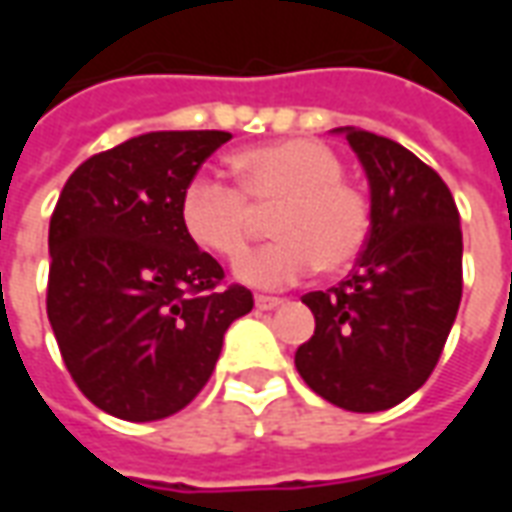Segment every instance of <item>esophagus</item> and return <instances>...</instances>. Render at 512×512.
Wrapping results in <instances>:
<instances>
[{
    "label": "esophagus",
    "mask_w": 512,
    "mask_h": 512,
    "mask_svg": "<svg viewBox=\"0 0 512 512\" xmlns=\"http://www.w3.org/2000/svg\"><path fill=\"white\" fill-rule=\"evenodd\" d=\"M257 310H277L282 307V299L279 296H255Z\"/></svg>",
    "instance_id": "obj_1"
}]
</instances>
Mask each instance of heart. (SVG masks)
Returning <instances> with one entry per match:
<instances>
[{
    "mask_svg": "<svg viewBox=\"0 0 512 512\" xmlns=\"http://www.w3.org/2000/svg\"><path fill=\"white\" fill-rule=\"evenodd\" d=\"M238 189L197 175L180 194L183 233L202 252L238 260L255 233V213H274V244L244 257L235 274L255 288H282L310 271L340 274L356 263L370 235V197L345 178L343 156L321 139H279L233 158Z\"/></svg>",
    "mask_w": 512,
    "mask_h": 512,
    "instance_id": "heart-1",
    "label": "heart"
}]
</instances>
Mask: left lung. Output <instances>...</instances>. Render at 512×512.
Masks as SVG:
<instances>
[{
  "label": "left lung",
  "mask_w": 512,
  "mask_h": 512,
  "mask_svg": "<svg viewBox=\"0 0 512 512\" xmlns=\"http://www.w3.org/2000/svg\"><path fill=\"white\" fill-rule=\"evenodd\" d=\"M370 180V235L354 271L304 304L315 334L296 351L312 392L345 411H386L439 365L463 293V233L447 183L411 150L340 128Z\"/></svg>",
  "instance_id": "1"
}]
</instances>
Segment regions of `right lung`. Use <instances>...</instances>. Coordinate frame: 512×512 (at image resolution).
I'll use <instances>...</instances> for the list:
<instances>
[{
    "mask_svg": "<svg viewBox=\"0 0 512 512\" xmlns=\"http://www.w3.org/2000/svg\"><path fill=\"white\" fill-rule=\"evenodd\" d=\"M227 131H153L76 167L49 224L46 312L95 406L153 422L208 384L227 326L255 307L189 241L180 194Z\"/></svg>",
    "mask_w": 512,
    "mask_h": 512,
    "instance_id": "1",
    "label": "right lung"
}]
</instances>
